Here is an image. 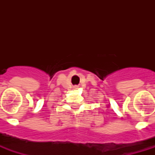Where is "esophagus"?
<instances>
[{
  "mask_svg": "<svg viewBox=\"0 0 155 155\" xmlns=\"http://www.w3.org/2000/svg\"><path fill=\"white\" fill-rule=\"evenodd\" d=\"M78 87H79V86H78V85H75V86H74V87H73V88H74V89H77Z\"/></svg>",
  "mask_w": 155,
  "mask_h": 155,
  "instance_id": "obj_1",
  "label": "esophagus"
}]
</instances>
